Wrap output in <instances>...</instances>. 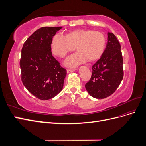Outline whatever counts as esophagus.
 <instances>
[{
	"instance_id": "esophagus-1",
	"label": "esophagus",
	"mask_w": 146,
	"mask_h": 146,
	"mask_svg": "<svg viewBox=\"0 0 146 146\" xmlns=\"http://www.w3.org/2000/svg\"><path fill=\"white\" fill-rule=\"evenodd\" d=\"M76 68H74V69H67V72H68V73L72 72L74 71V70H76Z\"/></svg>"
}]
</instances>
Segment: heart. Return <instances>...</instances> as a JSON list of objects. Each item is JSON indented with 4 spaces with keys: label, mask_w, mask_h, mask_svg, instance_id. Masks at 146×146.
<instances>
[{
    "label": "heart",
    "mask_w": 146,
    "mask_h": 146,
    "mask_svg": "<svg viewBox=\"0 0 146 146\" xmlns=\"http://www.w3.org/2000/svg\"><path fill=\"white\" fill-rule=\"evenodd\" d=\"M105 35L98 31L90 29H77L71 31L66 35L55 34L51 41L53 54L61 58L69 52L76 50V54L69 56L66 64L69 66H76L86 62H92L102 55L106 46Z\"/></svg>",
    "instance_id": "1"
}]
</instances>
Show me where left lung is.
<instances>
[{
	"label": "left lung",
	"mask_w": 146,
	"mask_h": 146,
	"mask_svg": "<svg viewBox=\"0 0 146 146\" xmlns=\"http://www.w3.org/2000/svg\"><path fill=\"white\" fill-rule=\"evenodd\" d=\"M121 46L113 33H108L107 47L97 62L92 66L90 80L85 85L92 97L104 99L113 94L123 77Z\"/></svg>",
	"instance_id": "1"
}]
</instances>
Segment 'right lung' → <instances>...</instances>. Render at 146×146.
<instances>
[{"mask_svg":"<svg viewBox=\"0 0 146 146\" xmlns=\"http://www.w3.org/2000/svg\"><path fill=\"white\" fill-rule=\"evenodd\" d=\"M61 27L38 29L25 41L21 50V80L27 90L41 100L54 98L63 89L67 70L51 52V41Z\"/></svg>","mask_w":146,"mask_h":146,"instance_id":"1","label":"right lung"}]
</instances>
